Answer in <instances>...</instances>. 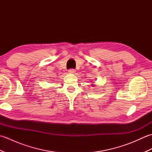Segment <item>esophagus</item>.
<instances>
[{"instance_id": "1", "label": "esophagus", "mask_w": 152, "mask_h": 152, "mask_svg": "<svg viewBox=\"0 0 152 152\" xmlns=\"http://www.w3.org/2000/svg\"><path fill=\"white\" fill-rule=\"evenodd\" d=\"M75 72H76L75 69H69V72L70 74H74V73H75Z\"/></svg>"}]
</instances>
